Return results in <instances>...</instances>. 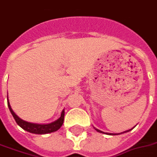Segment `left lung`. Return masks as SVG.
<instances>
[{
    "mask_svg": "<svg viewBox=\"0 0 157 157\" xmlns=\"http://www.w3.org/2000/svg\"><path fill=\"white\" fill-rule=\"evenodd\" d=\"M95 128L97 131L99 132V133H103V134H107V135H113V134H111V133H110V134H108V133H104V132H102V131H101V130H99V129H98V128ZM132 128H131V129H132ZM131 129H128V130H126V131L123 132V133H120V134H124V133H126V132L130 131ZM120 134H115V135H120Z\"/></svg>",
    "mask_w": 157,
    "mask_h": 157,
    "instance_id": "1",
    "label": "left lung"
}]
</instances>
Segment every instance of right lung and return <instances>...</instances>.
<instances>
[{
    "label": "right lung",
    "instance_id": "add662e5",
    "mask_svg": "<svg viewBox=\"0 0 157 157\" xmlns=\"http://www.w3.org/2000/svg\"><path fill=\"white\" fill-rule=\"evenodd\" d=\"M7 105L10 109V112L13 116V118L17 122V124L23 128L26 131L32 133V134H37V135H45L52 132H55L60 128L64 123V117H65V109H63L61 112L60 117L55 120V121L49 123V124H34V123H29L25 120H22V118H20L16 114L14 111L12 110V107L10 105L8 98H7Z\"/></svg>",
    "mask_w": 157,
    "mask_h": 157
}]
</instances>
